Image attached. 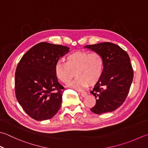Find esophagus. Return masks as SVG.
<instances>
[{
	"mask_svg": "<svg viewBox=\"0 0 148 148\" xmlns=\"http://www.w3.org/2000/svg\"><path fill=\"white\" fill-rule=\"evenodd\" d=\"M86 95H87V93H86V92H81V95H82V96L83 97H86Z\"/></svg>",
	"mask_w": 148,
	"mask_h": 148,
	"instance_id": "1",
	"label": "esophagus"
}]
</instances>
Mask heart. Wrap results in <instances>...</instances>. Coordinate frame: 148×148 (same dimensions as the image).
I'll use <instances>...</instances> for the list:
<instances>
[{
  "mask_svg": "<svg viewBox=\"0 0 148 148\" xmlns=\"http://www.w3.org/2000/svg\"><path fill=\"white\" fill-rule=\"evenodd\" d=\"M103 58L97 53L76 51L66 57L65 63L58 62L54 66L55 76L60 82L67 84L75 75V79L68 85L69 87L81 90L88 85L96 83L102 76Z\"/></svg>",
  "mask_w": 148,
  "mask_h": 148,
  "instance_id": "b5f03b06",
  "label": "heart"
}]
</instances>
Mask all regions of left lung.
<instances>
[{
  "label": "left lung",
  "mask_w": 148,
  "mask_h": 148,
  "mask_svg": "<svg viewBox=\"0 0 148 148\" xmlns=\"http://www.w3.org/2000/svg\"><path fill=\"white\" fill-rule=\"evenodd\" d=\"M85 47L100 54L104 62L102 76L90 92L96 99V103L90 110L96 114L114 111L125 101L134 77L128 54L110 42Z\"/></svg>",
  "instance_id": "1"
}]
</instances>
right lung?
Listing matches in <instances>:
<instances>
[{
  "mask_svg": "<svg viewBox=\"0 0 148 148\" xmlns=\"http://www.w3.org/2000/svg\"><path fill=\"white\" fill-rule=\"evenodd\" d=\"M69 47L41 42L20 60L15 72V95L31 117L44 121L53 117L61 107L64 87L55 76L54 66Z\"/></svg>",
  "mask_w": 148,
  "mask_h": 148,
  "instance_id": "1",
  "label": "right lung"
}]
</instances>
